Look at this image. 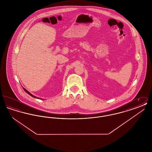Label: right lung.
<instances>
[{
    "label": "right lung",
    "instance_id": "right-lung-1",
    "mask_svg": "<svg viewBox=\"0 0 152 152\" xmlns=\"http://www.w3.org/2000/svg\"><path fill=\"white\" fill-rule=\"evenodd\" d=\"M23 89H24V91H25V92H26V93H27V94H29V95H30V96H32V97H35V98H36V99H40V98H38V97H36V96H34V95H32V94H30V93H29V92H28V91H27V90H26V89H25V88H23Z\"/></svg>",
    "mask_w": 152,
    "mask_h": 152
}]
</instances>
